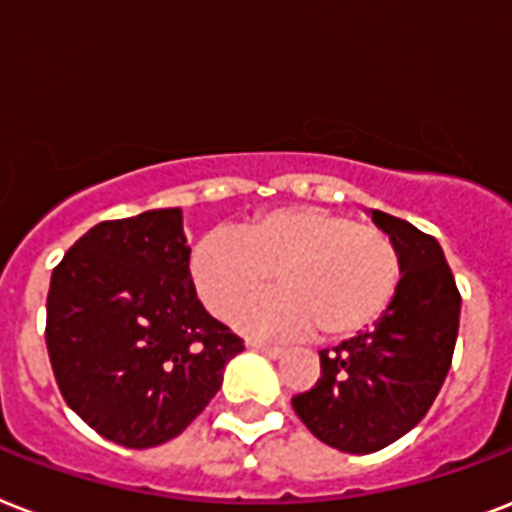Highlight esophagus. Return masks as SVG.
<instances>
[{"mask_svg": "<svg viewBox=\"0 0 512 512\" xmlns=\"http://www.w3.org/2000/svg\"><path fill=\"white\" fill-rule=\"evenodd\" d=\"M253 350L264 352V355H269V358H280L283 355V347H277V344H267V342H251Z\"/></svg>", "mask_w": 512, "mask_h": 512, "instance_id": "1", "label": "esophagus"}]
</instances>
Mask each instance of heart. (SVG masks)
<instances>
[{"label": "heart", "instance_id": "obj_1", "mask_svg": "<svg viewBox=\"0 0 512 512\" xmlns=\"http://www.w3.org/2000/svg\"><path fill=\"white\" fill-rule=\"evenodd\" d=\"M202 304L229 318L275 277L280 291L237 315L253 334L304 336L318 328L339 342L371 328L400 283L398 248L382 229L318 205L259 213L240 232L216 229L189 253Z\"/></svg>", "mask_w": 512, "mask_h": 512}]
</instances>
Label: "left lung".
I'll use <instances>...</instances> for the list:
<instances>
[{"mask_svg": "<svg viewBox=\"0 0 512 512\" xmlns=\"http://www.w3.org/2000/svg\"><path fill=\"white\" fill-rule=\"evenodd\" d=\"M400 256V283L374 328L320 350V379L291 400L318 441L371 454L414 430L449 374L459 331L457 283L438 240L368 211Z\"/></svg>", "mask_w": 512, "mask_h": 512, "instance_id": "8db88e82", "label": "left lung"}]
</instances>
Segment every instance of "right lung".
<instances>
[{
  "instance_id": "add662e5",
  "label": "right lung",
  "mask_w": 512,
  "mask_h": 512,
  "mask_svg": "<svg viewBox=\"0 0 512 512\" xmlns=\"http://www.w3.org/2000/svg\"><path fill=\"white\" fill-rule=\"evenodd\" d=\"M181 208L101 221L53 269L45 342L61 395L106 441L152 449L219 392L243 339L189 275Z\"/></svg>"
}]
</instances>
